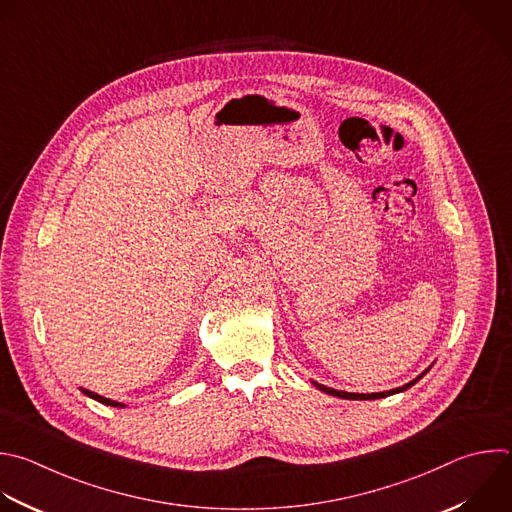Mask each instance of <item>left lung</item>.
<instances>
[{"label":"left lung","instance_id":"obj_1","mask_svg":"<svg viewBox=\"0 0 512 512\" xmlns=\"http://www.w3.org/2000/svg\"><path fill=\"white\" fill-rule=\"evenodd\" d=\"M428 370H430V368H428ZM428 370H426V372H428ZM426 372H422L418 378H414L412 382L404 384L402 388H394V390H388V392H374V394H352V392H342V390L327 388V386L317 384V382H311V384H313L317 390H321V392H325V394H329V396H337V398H346V400H378V398H386V396H392V394H400V392L412 388L418 380H422V378L426 376Z\"/></svg>","mask_w":512,"mask_h":512}]
</instances>
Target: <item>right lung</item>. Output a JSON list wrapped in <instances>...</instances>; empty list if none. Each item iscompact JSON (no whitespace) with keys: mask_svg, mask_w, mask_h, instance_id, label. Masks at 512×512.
Returning <instances> with one entry per match:
<instances>
[{"mask_svg":"<svg viewBox=\"0 0 512 512\" xmlns=\"http://www.w3.org/2000/svg\"><path fill=\"white\" fill-rule=\"evenodd\" d=\"M88 398H92V400H96V402H100V404H106V406H114V408H124V404H120V402H114V400H110V398H104V396H100V394H96V392H90V390H84V388H80Z\"/></svg>","mask_w":512,"mask_h":512,"instance_id":"right-lung-1","label":"right lung"}]
</instances>
